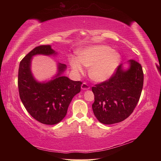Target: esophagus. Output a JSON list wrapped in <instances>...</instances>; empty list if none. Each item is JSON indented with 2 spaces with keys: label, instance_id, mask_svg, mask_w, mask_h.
Segmentation results:
<instances>
[{
  "label": "esophagus",
  "instance_id": "1",
  "mask_svg": "<svg viewBox=\"0 0 161 161\" xmlns=\"http://www.w3.org/2000/svg\"><path fill=\"white\" fill-rule=\"evenodd\" d=\"M90 88V86L86 83L84 82L82 84H81V89L82 90H88Z\"/></svg>",
  "mask_w": 161,
  "mask_h": 161
}]
</instances>
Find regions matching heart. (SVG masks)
Here are the masks:
<instances>
[{"instance_id":"obj_1","label":"heart","mask_w":161,"mask_h":161,"mask_svg":"<svg viewBox=\"0 0 161 161\" xmlns=\"http://www.w3.org/2000/svg\"><path fill=\"white\" fill-rule=\"evenodd\" d=\"M120 56L112 50L111 47L104 45L93 46L81 51L78 59L72 57L70 66L75 73L84 72V66L89 67L88 75L93 81L102 82L114 73L118 68Z\"/></svg>"}]
</instances>
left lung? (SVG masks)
Segmentation results:
<instances>
[{
	"label": "left lung",
	"mask_w": 161,
	"mask_h": 161,
	"mask_svg": "<svg viewBox=\"0 0 161 161\" xmlns=\"http://www.w3.org/2000/svg\"><path fill=\"white\" fill-rule=\"evenodd\" d=\"M128 62L127 70L123 69L120 64L108 80L92 87L95 95L92 108L102 124L112 125L125 120L139 101L144 81L142 68L133 59Z\"/></svg>",
	"instance_id": "left-lung-1"
}]
</instances>
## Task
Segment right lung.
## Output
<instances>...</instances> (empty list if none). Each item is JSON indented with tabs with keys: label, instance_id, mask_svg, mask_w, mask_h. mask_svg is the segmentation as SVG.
Here are the masks:
<instances>
[{
	"label": "right lung",
	"instance_id": "1",
	"mask_svg": "<svg viewBox=\"0 0 161 161\" xmlns=\"http://www.w3.org/2000/svg\"><path fill=\"white\" fill-rule=\"evenodd\" d=\"M57 53L50 45L39 46L20 61L19 68V96L30 115L44 125H56L67 114L72 99L81 91L80 81H73L62 73L66 65L58 64V73L47 82H39L32 74V57L36 54L52 55Z\"/></svg>",
	"mask_w": 161,
	"mask_h": 161
}]
</instances>
